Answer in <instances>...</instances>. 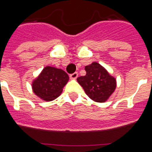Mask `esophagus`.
<instances>
[{"mask_svg":"<svg viewBox=\"0 0 152 152\" xmlns=\"http://www.w3.org/2000/svg\"><path fill=\"white\" fill-rule=\"evenodd\" d=\"M78 76V74L77 72H75V73L72 74V75H70V78L71 79H76Z\"/></svg>","mask_w":152,"mask_h":152,"instance_id":"1","label":"esophagus"}]
</instances>
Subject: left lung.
I'll return each instance as SVG.
<instances>
[{
  "instance_id": "obj_1",
  "label": "left lung",
  "mask_w": 152,
  "mask_h": 152,
  "mask_svg": "<svg viewBox=\"0 0 152 152\" xmlns=\"http://www.w3.org/2000/svg\"><path fill=\"white\" fill-rule=\"evenodd\" d=\"M85 76L78 77L77 80L84 88L86 94L95 102L107 101L116 89L115 77L97 62L85 66Z\"/></svg>"
}]
</instances>
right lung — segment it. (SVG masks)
<instances>
[{
  "label": "right lung",
  "instance_id": "obj_1",
  "mask_svg": "<svg viewBox=\"0 0 152 152\" xmlns=\"http://www.w3.org/2000/svg\"><path fill=\"white\" fill-rule=\"evenodd\" d=\"M69 80L68 74L53 66H47L33 80V92L45 101H52L61 94L63 88Z\"/></svg>",
  "mask_w": 152,
  "mask_h": 152
}]
</instances>
